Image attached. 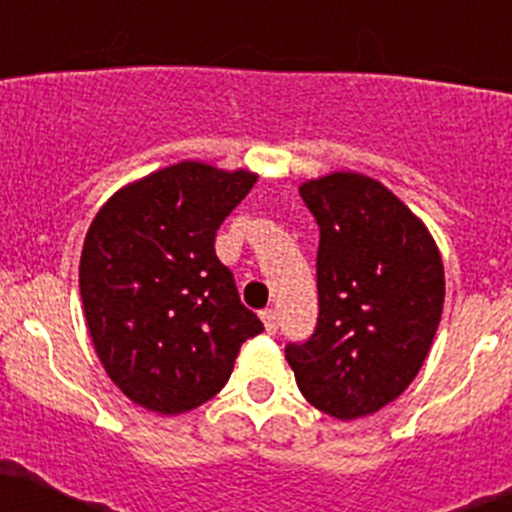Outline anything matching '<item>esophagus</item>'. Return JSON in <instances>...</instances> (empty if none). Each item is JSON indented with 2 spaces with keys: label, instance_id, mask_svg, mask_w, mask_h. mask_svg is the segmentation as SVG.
<instances>
[{
  "label": "esophagus",
  "instance_id": "obj_1",
  "mask_svg": "<svg viewBox=\"0 0 512 512\" xmlns=\"http://www.w3.org/2000/svg\"><path fill=\"white\" fill-rule=\"evenodd\" d=\"M259 316H261V321H264L266 332H269V334H274L276 329H279V321H276V311L274 309H264Z\"/></svg>",
  "mask_w": 512,
  "mask_h": 512
}]
</instances>
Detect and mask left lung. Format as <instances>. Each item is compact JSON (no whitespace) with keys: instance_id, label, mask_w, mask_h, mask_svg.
Wrapping results in <instances>:
<instances>
[{"instance_id":"1","label":"left lung","mask_w":512,"mask_h":512,"mask_svg":"<svg viewBox=\"0 0 512 512\" xmlns=\"http://www.w3.org/2000/svg\"><path fill=\"white\" fill-rule=\"evenodd\" d=\"M319 223V319L286 359L306 402L337 420L374 415L410 387L435 339L445 269L425 223L369 175L299 186Z\"/></svg>"}]
</instances>
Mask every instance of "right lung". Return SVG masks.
Wrapping results in <instances>:
<instances>
[{
	"mask_svg": "<svg viewBox=\"0 0 512 512\" xmlns=\"http://www.w3.org/2000/svg\"><path fill=\"white\" fill-rule=\"evenodd\" d=\"M256 180L183 160L123 186L92 218L80 256L87 329L135 405L196 410L228 382L241 344L264 332L213 248Z\"/></svg>",
	"mask_w": 512,
	"mask_h": 512,
	"instance_id": "add662e5",
	"label": "right lung"
}]
</instances>
